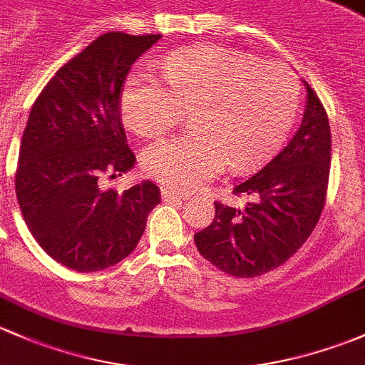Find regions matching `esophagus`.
Segmentation results:
<instances>
[{"instance_id": "34e87169", "label": "esophagus", "mask_w": 365, "mask_h": 365, "mask_svg": "<svg viewBox=\"0 0 365 365\" xmlns=\"http://www.w3.org/2000/svg\"><path fill=\"white\" fill-rule=\"evenodd\" d=\"M187 197H190L187 193H175V191H170V190H161V198H163V202H167V204L182 202L186 200Z\"/></svg>"}]
</instances>
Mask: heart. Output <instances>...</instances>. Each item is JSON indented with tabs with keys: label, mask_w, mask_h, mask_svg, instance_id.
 <instances>
[{
	"label": "heart",
	"mask_w": 365,
	"mask_h": 365,
	"mask_svg": "<svg viewBox=\"0 0 365 365\" xmlns=\"http://www.w3.org/2000/svg\"><path fill=\"white\" fill-rule=\"evenodd\" d=\"M165 86L148 73L126 78L121 112L130 130L161 137L191 110L193 133L161 140L142 156L149 178L172 190H197L227 163L251 170L274 155L300 101L295 73L281 63L204 45L163 61Z\"/></svg>",
	"instance_id": "b5f03b06"
}]
</instances>
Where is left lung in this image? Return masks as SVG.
Masks as SVG:
<instances>
[{
	"instance_id": "1",
	"label": "left lung",
	"mask_w": 365,
	"mask_h": 365,
	"mask_svg": "<svg viewBox=\"0 0 365 365\" xmlns=\"http://www.w3.org/2000/svg\"><path fill=\"white\" fill-rule=\"evenodd\" d=\"M306 110L288 144L260 172L235 184L244 207L214 202L212 223L195 234L205 260L235 277H255L283 265L317 227L330 172V126L306 81Z\"/></svg>"
}]
</instances>
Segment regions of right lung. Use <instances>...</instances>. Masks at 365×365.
<instances>
[{
	"instance_id": "1",
	"label": "right lung",
	"mask_w": 365,
	"mask_h": 365,
	"mask_svg": "<svg viewBox=\"0 0 365 365\" xmlns=\"http://www.w3.org/2000/svg\"><path fill=\"white\" fill-rule=\"evenodd\" d=\"M161 35L103 33L56 71L29 112L15 195L40 247L77 272L119 264L137 247L160 187L144 181L118 193L101 179L131 170L121 89L131 65Z\"/></svg>"
}]
</instances>
